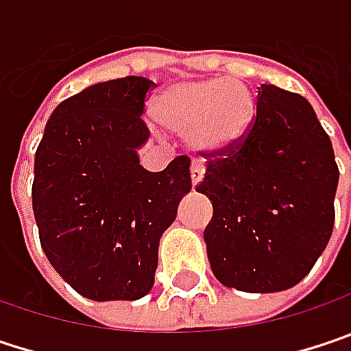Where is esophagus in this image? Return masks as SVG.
Masks as SVG:
<instances>
[{
  "instance_id": "34e87169",
  "label": "esophagus",
  "mask_w": 351,
  "mask_h": 351,
  "mask_svg": "<svg viewBox=\"0 0 351 351\" xmlns=\"http://www.w3.org/2000/svg\"><path fill=\"white\" fill-rule=\"evenodd\" d=\"M189 173H191V186L195 188L204 180V165L199 162H193L189 167Z\"/></svg>"
}]
</instances>
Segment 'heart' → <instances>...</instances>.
I'll return each mask as SVG.
<instances>
[{
  "label": "heart",
  "instance_id": "obj_1",
  "mask_svg": "<svg viewBox=\"0 0 351 351\" xmlns=\"http://www.w3.org/2000/svg\"><path fill=\"white\" fill-rule=\"evenodd\" d=\"M163 128L191 141L204 156H221L238 147L256 117V97L239 82L223 77L182 82L156 101Z\"/></svg>",
  "mask_w": 351,
  "mask_h": 351
}]
</instances>
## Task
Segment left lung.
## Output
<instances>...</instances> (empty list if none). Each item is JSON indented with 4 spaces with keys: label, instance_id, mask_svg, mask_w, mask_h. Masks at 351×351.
Segmentation results:
<instances>
[{
    "label": "left lung",
    "instance_id": "1",
    "mask_svg": "<svg viewBox=\"0 0 351 351\" xmlns=\"http://www.w3.org/2000/svg\"><path fill=\"white\" fill-rule=\"evenodd\" d=\"M338 178L310 101L262 84L247 136L210 160L195 188L213 206L204 232L213 276L250 293L300 284L332 236Z\"/></svg>",
    "mask_w": 351,
    "mask_h": 351
}]
</instances>
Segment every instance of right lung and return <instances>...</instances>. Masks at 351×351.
I'll return each instance as SVG.
<instances>
[{
    "label": "right lung",
    "instance_id": "right-lung-1",
    "mask_svg": "<svg viewBox=\"0 0 351 351\" xmlns=\"http://www.w3.org/2000/svg\"><path fill=\"white\" fill-rule=\"evenodd\" d=\"M152 80L130 75L89 86L47 121L34 165L39 241L63 280L95 302L143 298L162 234L191 189L189 158L163 171L139 165L149 138L141 119Z\"/></svg>",
    "mask_w": 351,
    "mask_h": 351
}]
</instances>
